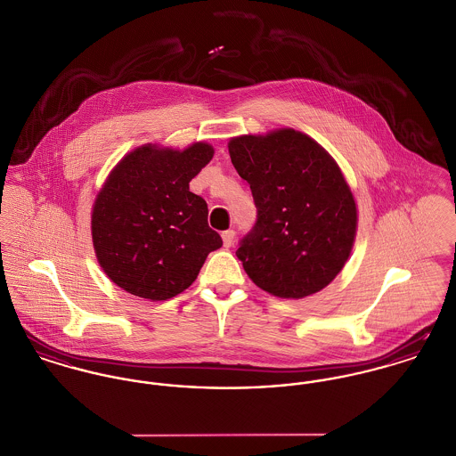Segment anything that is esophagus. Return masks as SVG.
<instances>
[{"label": "esophagus", "instance_id": "obj_1", "mask_svg": "<svg viewBox=\"0 0 456 456\" xmlns=\"http://www.w3.org/2000/svg\"><path fill=\"white\" fill-rule=\"evenodd\" d=\"M222 240H224V246L231 248L234 243V231H224L222 232Z\"/></svg>", "mask_w": 456, "mask_h": 456}]
</instances>
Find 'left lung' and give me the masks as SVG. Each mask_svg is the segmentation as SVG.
Segmentation results:
<instances>
[{
  "label": "left lung",
  "mask_w": 456,
  "mask_h": 456,
  "mask_svg": "<svg viewBox=\"0 0 456 456\" xmlns=\"http://www.w3.org/2000/svg\"><path fill=\"white\" fill-rule=\"evenodd\" d=\"M256 222L236 251L246 274L280 298L326 288L351 255L357 208L335 159L309 135L281 128L229 142Z\"/></svg>",
  "instance_id": "8db88e82"
}]
</instances>
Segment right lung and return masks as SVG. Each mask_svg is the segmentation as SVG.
<instances>
[{
    "mask_svg": "<svg viewBox=\"0 0 456 456\" xmlns=\"http://www.w3.org/2000/svg\"><path fill=\"white\" fill-rule=\"evenodd\" d=\"M213 152L207 142L183 151L145 143L114 167L92 211L95 255L114 284L158 302L196 281L222 246L207 201L189 191Z\"/></svg>",
    "mask_w": 456,
    "mask_h": 456,
    "instance_id": "add662e5",
    "label": "right lung"
}]
</instances>
